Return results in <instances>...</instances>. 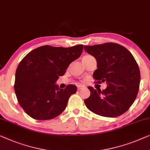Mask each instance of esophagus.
Listing matches in <instances>:
<instances>
[{"label": "esophagus", "instance_id": "obj_1", "mask_svg": "<svg viewBox=\"0 0 150 150\" xmlns=\"http://www.w3.org/2000/svg\"><path fill=\"white\" fill-rule=\"evenodd\" d=\"M84 87L83 86H77V90H80V89H81L82 88H83Z\"/></svg>", "mask_w": 150, "mask_h": 150}]
</instances>
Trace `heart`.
<instances>
[{
    "label": "heart",
    "instance_id": "obj_1",
    "mask_svg": "<svg viewBox=\"0 0 150 150\" xmlns=\"http://www.w3.org/2000/svg\"><path fill=\"white\" fill-rule=\"evenodd\" d=\"M91 57V56H90V55H86V56H84L83 57V59H86V58H88V57Z\"/></svg>",
    "mask_w": 150,
    "mask_h": 150
}]
</instances>
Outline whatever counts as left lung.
I'll list each match as a JSON object with an SVG mask.
<instances>
[{"instance_id": "1", "label": "left lung", "mask_w": 150, "mask_h": 150, "mask_svg": "<svg viewBox=\"0 0 150 150\" xmlns=\"http://www.w3.org/2000/svg\"><path fill=\"white\" fill-rule=\"evenodd\" d=\"M84 49L97 61L93 72L96 83L106 81L101 91L89 86L90 96L84 100L92 112L105 117H117L129 110L137 97L140 83L139 66L129 51L120 44L104 43L84 46Z\"/></svg>"}]
</instances>
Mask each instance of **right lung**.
I'll use <instances>...</instances> for the list:
<instances>
[{"label":"right lung","mask_w":150,"mask_h":150,"mask_svg":"<svg viewBox=\"0 0 150 150\" xmlns=\"http://www.w3.org/2000/svg\"><path fill=\"white\" fill-rule=\"evenodd\" d=\"M83 45L70 48L42 46L29 52L15 73V92L23 110L35 120H50L66 108L69 98L77 92L74 85L59 89L55 82L81 54Z\"/></svg>","instance_id":"add662e5"}]
</instances>
